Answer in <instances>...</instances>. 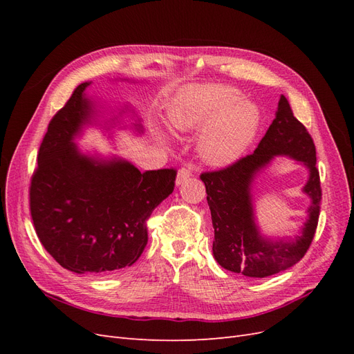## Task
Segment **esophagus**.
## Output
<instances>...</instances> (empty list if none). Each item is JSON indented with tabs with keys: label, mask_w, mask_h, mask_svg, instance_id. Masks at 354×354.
I'll return each instance as SVG.
<instances>
[{
	"label": "esophagus",
	"mask_w": 354,
	"mask_h": 354,
	"mask_svg": "<svg viewBox=\"0 0 354 354\" xmlns=\"http://www.w3.org/2000/svg\"><path fill=\"white\" fill-rule=\"evenodd\" d=\"M190 176H192V171H190L189 167H183L181 169H178L177 178H176V185L180 186L181 183H183V181H186L187 178H190Z\"/></svg>",
	"instance_id": "esophagus-1"
}]
</instances>
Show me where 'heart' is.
<instances>
[{"mask_svg": "<svg viewBox=\"0 0 354 354\" xmlns=\"http://www.w3.org/2000/svg\"><path fill=\"white\" fill-rule=\"evenodd\" d=\"M168 125L178 133H198L199 156L224 167L238 160L255 140L261 112L239 90L223 84H190L181 87L167 112ZM162 142H167L160 136Z\"/></svg>", "mask_w": 354, "mask_h": 354, "instance_id": "obj_1", "label": "heart"}]
</instances>
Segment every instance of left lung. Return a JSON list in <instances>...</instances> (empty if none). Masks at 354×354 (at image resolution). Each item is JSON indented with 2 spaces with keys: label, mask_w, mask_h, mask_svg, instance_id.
Returning <instances> with one entry per match:
<instances>
[{
  "label": "left lung",
  "mask_w": 354,
  "mask_h": 354,
  "mask_svg": "<svg viewBox=\"0 0 354 354\" xmlns=\"http://www.w3.org/2000/svg\"><path fill=\"white\" fill-rule=\"evenodd\" d=\"M277 156L291 157L309 171L303 190L310 198L308 220L294 237H266L254 217V178ZM201 180L205 183L211 209L212 254L223 269L248 277H267L303 259L317 227L322 190L313 138L294 116L285 95H281L274 120L254 153L224 169L203 173Z\"/></svg>",
  "instance_id": "1"
}]
</instances>
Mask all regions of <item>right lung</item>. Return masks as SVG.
Masks as SVG:
<instances>
[{
  "instance_id": "obj_1",
  "label": "right lung",
  "mask_w": 354,
  "mask_h": 354,
  "mask_svg": "<svg viewBox=\"0 0 354 354\" xmlns=\"http://www.w3.org/2000/svg\"><path fill=\"white\" fill-rule=\"evenodd\" d=\"M80 84L48 124L30 180V216L47 252L78 274H108L133 266L147 243L146 220L174 190L176 169L140 173L116 155L84 152L77 145L85 127L143 133L142 118L124 104L109 118Z\"/></svg>"
}]
</instances>
